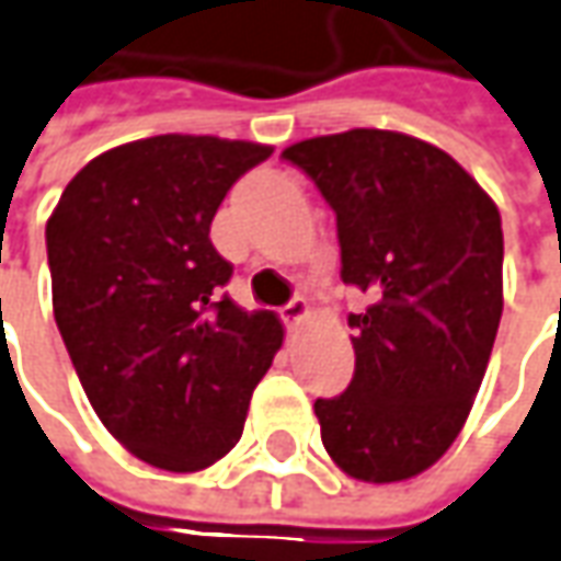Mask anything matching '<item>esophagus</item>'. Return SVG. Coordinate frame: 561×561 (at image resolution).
I'll return each instance as SVG.
<instances>
[{
  "instance_id": "esophagus-1",
  "label": "esophagus",
  "mask_w": 561,
  "mask_h": 561,
  "mask_svg": "<svg viewBox=\"0 0 561 561\" xmlns=\"http://www.w3.org/2000/svg\"><path fill=\"white\" fill-rule=\"evenodd\" d=\"M282 322L288 325V329H297L307 316H310V304L304 300V297H295V300H288L285 307L279 310Z\"/></svg>"
}]
</instances>
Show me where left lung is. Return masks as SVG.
<instances>
[{
  "label": "left lung",
  "instance_id": "obj_1",
  "mask_svg": "<svg viewBox=\"0 0 561 561\" xmlns=\"http://www.w3.org/2000/svg\"><path fill=\"white\" fill-rule=\"evenodd\" d=\"M337 217L356 371L316 399L322 445L362 482L433 467L472 409L504 312V230L489 193L439 147L380 128L282 152Z\"/></svg>",
  "mask_w": 561,
  "mask_h": 561
}]
</instances>
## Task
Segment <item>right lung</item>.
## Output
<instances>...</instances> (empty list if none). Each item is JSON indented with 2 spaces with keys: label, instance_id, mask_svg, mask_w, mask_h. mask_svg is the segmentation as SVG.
<instances>
[{
  "label": "right lung",
  "instance_id": "obj_1",
  "mask_svg": "<svg viewBox=\"0 0 561 561\" xmlns=\"http://www.w3.org/2000/svg\"><path fill=\"white\" fill-rule=\"evenodd\" d=\"M273 147L159 135L101 152L45 227L55 322L101 424L159 470L211 467L242 436L282 346L273 312L224 295L211 245L230 186Z\"/></svg>",
  "mask_w": 561,
  "mask_h": 561
}]
</instances>
